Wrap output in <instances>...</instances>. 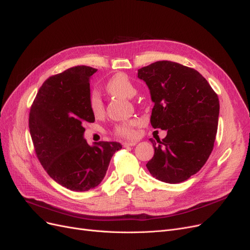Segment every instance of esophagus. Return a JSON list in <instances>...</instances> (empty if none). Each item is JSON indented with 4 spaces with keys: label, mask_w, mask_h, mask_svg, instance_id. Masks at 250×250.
Segmentation results:
<instances>
[{
    "label": "esophagus",
    "mask_w": 250,
    "mask_h": 250,
    "mask_svg": "<svg viewBox=\"0 0 250 250\" xmlns=\"http://www.w3.org/2000/svg\"><path fill=\"white\" fill-rule=\"evenodd\" d=\"M138 142L137 141H128V142H124L123 146L124 147H129V146H135Z\"/></svg>",
    "instance_id": "1"
}]
</instances>
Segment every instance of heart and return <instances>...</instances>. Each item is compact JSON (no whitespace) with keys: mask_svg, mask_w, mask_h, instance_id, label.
I'll return each instance as SVG.
<instances>
[{"mask_svg":"<svg viewBox=\"0 0 250 250\" xmlns=\"http://www.w3.org/2000/svg\"><path fill=\"white\" fill-rule=\"evenodd\" d=\"M106 90L112 95L122 96L125 98H133L137 93V89L133 82L129 80L126 74L119 72L114 74L113 77L107 82ZM89 108L94 116H101L104 113V103L101 96L98 92H92L89 96ZM140 125L138 119H129L123 123L117 124L114 128L113 133L117 137L131 139L137 136L136 127Z\"/></svg>","mask_w":250,"mask_h":250,"instance_id":"heart-1","label":"heart"}]
</instances>
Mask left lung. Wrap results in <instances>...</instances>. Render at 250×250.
I'll return each instance as SVG.
<instances>
[{"label": "left lung", "mask_w": 250, "mask_h": 250, "mask_svg": "<svg viewBox=\"0 0 250 250\" xmlns=\"http://www.w3.org/2000/svg\"><path fill=\"white\" fill-rule=\"evenodd\" d=\"M154 102L150 123L167 129L165 139H150L154 155L147 168L159 181L177 184L198 172L213 149L220 102L216 93L193 68L157 61L138 69Z\"/></svg>", "instance_id": "left-lung-1"}]
</instances>
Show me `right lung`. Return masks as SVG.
Returning a JSON list of instances; mask_svg holds the SVG:
<instances>
[{
    "instance_id": "obj_1",
    "label": "right lung",
    "mask_w": 250,
    "mask_h": 250,
    "mask_svg": "<svg viewBox=\"0 0 250 250\" xmlns=\"http://www.w3.org/2000/svg\"><path fill=\"white\" fill-rule=\"evenodd\" d=\"M96 68L80 65L52 75L31 104L28 125L36 155L48 175L61 186L83 192L104 179L117 142L90 146L84 125L95 122L89 108L90 79Z\"/></svg>"
}]
</instances>
